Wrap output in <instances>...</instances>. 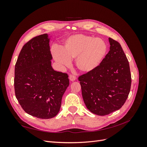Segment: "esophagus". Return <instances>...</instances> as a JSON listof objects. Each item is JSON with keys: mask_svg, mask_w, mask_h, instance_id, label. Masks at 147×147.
Segmentation results:
<instances>
[{"mask_svg": "<svg viewBox=\"0 0 147 147\" xmlns=\"http://www.w3.org/2000/svg\"><path fill=\"white\" fill-rule=\"evenodd\" d=\"M69 79H70V80L71 82H74V81L75 80H76V77L74 76V75H70V77H69Z\"/></svg>", "mask_w": 147, "mask_h": 147, "instance_id": "1", "label": "esophagus"}]
</instances>
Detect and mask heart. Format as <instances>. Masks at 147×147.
<instances>
[{"label": "heart", "instance_id": "1", "mask_svg": "<svg viewBox=\"0 0 147 147\" xmlns=\"http://www.w3.org/2000/svg\"><path fill=\"white\" fill-rule=\"evenodd\" d=\"M107 50L105 42L100 38L84 34H75L64 41L62 50H56L53 56L57 63L68 66L75 58V65L83 73L94 70L99 65Z\"/></svg>", "mask_w": 147, "mask_h": 147}]
</instances>
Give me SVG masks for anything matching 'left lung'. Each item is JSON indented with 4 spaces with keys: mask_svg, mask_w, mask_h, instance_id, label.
Returning a JSON list of instances; mask_svg holds the SVG:
<instances>
[{
    "mask_svg": "<svg viewBox=\"0 0 147 147\" xmlns=\"http://www.w3.org/2000/svg\"><path fill=\"white\" fill-rule=\"evenodd\" d=\"M110 51L99 65L78 77L83 99L92 113L104 116L119 110L129 94V64L120 44L109 38Z\"/></svg>",
    "mask_w": 147,
    "mask_h": 147,
    "instance_id": "1",
    "label": "left lung"
}]
</instances>
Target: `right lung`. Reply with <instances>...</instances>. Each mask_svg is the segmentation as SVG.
<instances>
[{"label": "right lung", "instance_id": "obj_1", "mask_svg": "<svg viewBox=\"0 0 147 147\" xmlns=\"http://www.w3.org/2000/svg\"><path fill=\"white\" fill-rule=\"evenodd\" d=\"M50 40L49 35L44 34L26 43L15 68L17 100L26 113L41 119L56 116L69 85L67 74L52 67Z\"/></svg>", "mask_w": 147, "mask_h": 147}]
</instances>
